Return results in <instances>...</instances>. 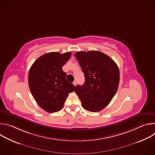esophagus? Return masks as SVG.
I'll return each mask as SVG.
<instances>
[{
    "label": "esophagus",
    "instance_id": "34e87169",
    "mask_svg": "<svg viewBox=\"0 0 155 155\" xmlns=\"http://www.w3.org/2000/svg\"><path fill=\"white\" fill-rule=\"evenodd\" d=\"M73 84L75 86L77 85V81H74L73 82Z\"/></svg>",
    "mask_w": 155,
    "mask_h": 155
}]
</instances>
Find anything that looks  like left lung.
Masks as SVG:
<instances>
[{"label":"left lung","instance_id":"8db88e82","mask_svg":"<svg viewBox=\"0 0 155 155\" xmlns=\"http://www.w3.org/2000/svg\"><path fill=\"white\" fill-rule=\"evenodd\" d=\"M84 73L85 82L77 85L75 93L87 111L99 112L112 101L120 82L115 62L98 51H78L74 54Z\"/></svg>","mask_w":155,"mask_h":155}]
</instances>
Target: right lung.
Wrapping results in <instances>:
<instances>
[{"instance_id": "obj_1", "label": "right lung", "mask_w": 155, "mask_h": 155, "mask_svg": "<svg viewBox=\"0 0 155 155\" xmlns=\"http://www.w3.org/2000/svg\"><path fill=\"white\" fill-rule=\"evenodd\" d=\"M71 54V52L48 53L31 67L28 75L31 92L38 105L47 112H58L69 93L75 90V86L67 80V74L62 69Z\"/></svg>"}]
</instances>
